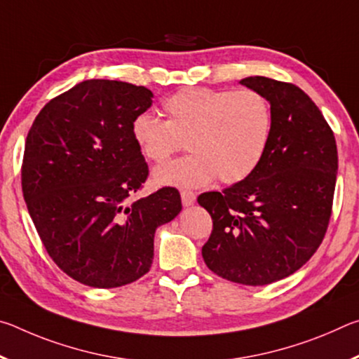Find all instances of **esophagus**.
Wrapping results in <instances>:
<instances>
[{
    "instance_id": "34e87169",
    "label": "esophagus",
    "mask_w": 359,
    "mask_h": 359,
    "mask_svg": "<svg viewBox=\"0 0 359 359\" xmlns=\"http://www.w3.org/2000/svg\"><path fill=\"white\" fill-rule=\"evenodd\" d=\"M180 196H182V204H184L185 208H190V205H193L194 201H196V193H193L190 190H182Z\"/></svg>"
}]
</instances>
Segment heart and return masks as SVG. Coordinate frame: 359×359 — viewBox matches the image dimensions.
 Here are the masks:
<instances>
[{
	"label": "heart",
	"mask_w": 359,
	"mask_h": 359,
	"mask_svg": "<svg viewBox=\"0 0 359 359\" xmlns=\"http://www.w3.org/2000/svg\"><path fill=\"white\" fill-rule=\"evenodd\" d=\"M163 112L166 121L150 114L133 120L139 151L163 163L187 142L191 154L156 168V185L203 187L215 177L238 184L259 166L274 130L271 102L250 88H182L163 102Z\"/></svg>",
	"instance_id": "b5f03b06"
}]
</instances>
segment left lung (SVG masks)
Wrapping results in <instances>:
<instances>
[{
  "label": "left lung",
  "mask_w": 359,
  "mask_h": 359,
  "mask_svg": "<svg viewBox=\"0 0 359 359\" xmlns=\"http://www.w3.org/2000/svg\"><path fill=\"white\" fill-rule=\"evenodd\" d=\"M241 83L271 102L274 130L247 179L199 194L214 220L203 258L217 276L259 287L291 276L320 247L332 209L337 147L323 114L299 87L261 76Z\"/></svg>",
  "instance_id": "8db88e82"
}]
</instances>
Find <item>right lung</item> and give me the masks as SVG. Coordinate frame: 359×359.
I'll list each match as a JSON object with an SVG mask.
<instances>
[{"instance_id": "1", "label": "right lung", "mask_w": 359, "mask_h": 359, "mask_svg": "<svg viewBox=\"0 0 359 359\" xmlns=\"http://www.w3.org/2000/svg\"><path fill=\"white\" fill-rule=\"evenodd\" d=\"M154 93L90 79L48 101L28 131L22 191L47 253L74 280L123 287L150 271L158 226L182 210L175 188L128 203L149 166L131 123Z\"/></svg>"}]
</instances>
